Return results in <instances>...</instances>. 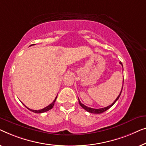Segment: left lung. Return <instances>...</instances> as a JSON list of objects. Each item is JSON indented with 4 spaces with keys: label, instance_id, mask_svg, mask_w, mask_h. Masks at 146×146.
I'll list each match as a JSON object with an SVG mask.
<instances>
[{
    "label": "left lung",
    "instance_id": "8db88e82",
    "mask_svg": "<svg viewBox=\"0 0 146 146\" xmlns=\"http://www.w3.org/2000/svg\"><path fill=\"white\" fill-rule=\"evenodd\" d=\"M120 63L121 65H122V63L120 62ZM123 83H124V79H123ZM122 89H123V84H122V90H121V91H120V93L119 94V95L118 96V97H117V98H116V100H115L113 102V103L111 104H110V105H109V106H106V107L102 108H90V107H88V106H85V104H82V103H81V102L80 101L79 99V104H80V105H81V106L82 108H83L84 109H85V110H87V112H90V113H93V114H100V113H102V112H105L106 110H107L108 109V108H110V107H111V106H113V105H114V104L115 103V102H116L117 101V100H118V98H119V97H120V94H121V93H122Z\"/></svg>",
    "mask_w": 146,
    "mask_h": 146
}]
</instances>
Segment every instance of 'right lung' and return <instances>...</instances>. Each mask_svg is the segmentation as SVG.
Listing matches in <instances>:
<instances>
[{
    "label": "right lung",
    "instance_id": "obj_1",
    "mask_svg": "<svg viewBox=\"0 0 146 146\" xmlns=\"http://www.w3.org/2000/svg\"><path fill=\"white\" fill-rule=\"evenodd\" d=\"M32 45H34V44H32ZM32 45H31V46H32ZM57 96L56 97H55V98L54 99V100H53V101L52 102V103H51L50 105H48V106H46V107H45L44 108H42V109H41V110H32V109H30L29 108H28V107H26L28 108V110H30V111H32V112H35V113H43V112H47V111H48V110H51L52 109V108H53V106H54V104H55V100H56V98H57Z\"/></svg>",
    "mask_w": 146,
    "mask_h": 146
}]
</instances>
